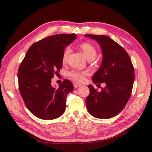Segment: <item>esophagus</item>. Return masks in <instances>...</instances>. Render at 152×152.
I'll return each instance as SVG.
<instances>
[{"mask_svg": "<svg viewBox=\"0 0 152 152\" xmlns=\"http://www.w3.org/2000/svg\"><path fill=\"white\" fill-rule=\"evenodd\" d=\"M73 85H74V87H75V88H77V87H81V84H77V83H75Z\"/></svg>", "mask_w": 152, "mask_h": 152, "instance_id": "obj_1", "label": "esophagus"}]
</instances>
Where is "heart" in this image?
<instances>
[{
  "mask_svg": "<svg viewBox=\"0 0 152 152\" xmlns=\"http://www.w3.org/2000/svg\"><path fill=\"white\" fill-rule=\"evenodd\" d=\"M79 47L81 48L88 60H92L96 57L97 53V49L92 44L88 42H83L79 44ZM71 52V50L69 47H66L64 49L61 58V61L63 63H65L67 61L68 57ZM87 75H88V73L87 71H82L77 69L71 70L68 73V77L71 79L72 80L77 83H81L84 81L85 77Z\"/></svg>",
  "mask_w": 152,
  "mask_h": 152,
  "instance_id": "1",
  "label": "heart"
}]
</instances>
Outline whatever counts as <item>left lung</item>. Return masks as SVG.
Instances as JSON below:
<instances>
[{"label":"left lung","mask_w":152,"mask_h":152,"mask_svg":"<svg viewBox=\"0 0 152 152\" xmlns=\"http://www.w3.org/2000/svg\"><path fill=\"white\" fill-rule=\"evenodd\" d=\"M97 41L103 52L100 68L94 74L92 81L106 86L98 92L88 85L90 94L86 99L89 113L100 119L115 116L124 108L132 93L134 68L129 56L120 45L107 36L85 35Z\"/></svg>","instance_id":"1"}]
</instances>
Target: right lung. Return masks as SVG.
Returning a JSON list of instances; mask_svg holds the SVG:
<instances>
[{
	"label": "right lung",
	"instance_id": "obj_1",
	"mask_svg": "<svg viewBox=\"0 0 152 152\" xmlns=\"http://www.w3.org/2000/svg\"><path fill=\"white\" fill-rule=\"evenodd\" d=\"M76 34H55L32 45L18 71L21 96L31 113L42 119H53L65 110L67 95L73 85L64 79L59 87L51 86V79L62 68V54L65 46L76 38Z\"/></svg>",
	"mask_w": 152,
	"mask_h": 152
}]
</instances>
